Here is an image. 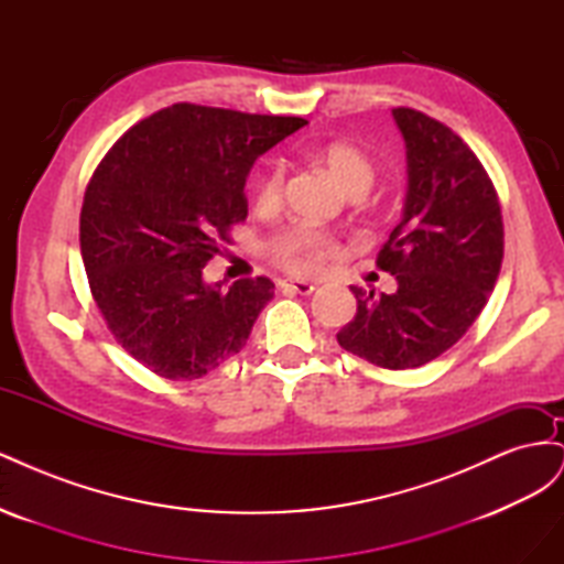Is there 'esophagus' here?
I'll return each mask as SVG.
<instances>
[{
    "label": "esophagus",
    "mask_w": 564,
    "mask_h": 564,
    "mask_svg": "<svg viewBox=\"0 0 564 564\" xmlns=\"http://www.w3.org/2000/svg\"><path fill=\"white\" fill-rule=\"evenodd\" d=\"M282 292L289 294H301V296H311L315 292V284L311 282H301V280H284L282 282Z\"/></svg>",
    "instance_id": "esophagus-1"
}]
</instances>
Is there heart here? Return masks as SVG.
Segmentation results:
<instances>
[{
	"label": "heart",
	"instance_id": "1",
	"mask_svg": "<svg viewBox=\"0 0 564 564\" xmlns=\"http://www.w3.org/2000/svg\"><path fill=\"white\" fill-rule=\"evenodd\" d=\"M319 162L327 166V172L346 187V193L352 197L365 195L377 172H373V162L369 160L367 152H362L352 143L336 141L324 145L319 150ZM282 169L278 164H272L268 172L256 181L253 187V199L261 209H275L280 204L282 195ZM272 256L275 261H280L286 270L296 272V275H308V272L317 270L324 256L332 251V240L327 235H322L313 228L296 226L275 237L270 245Z\"/></svg>",
	"mask_w": 564,
	"mask_h": 564
}]
</instances>
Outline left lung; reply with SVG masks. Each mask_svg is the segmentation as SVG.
<instances>
[{"label":"left lung","instance_id":"left-lung-1","mask_svg":"<svg viewBox=\"0 0 564 564\" xmlns=\"http://www.w3.org/2000/svg\"><path fill=\"white\" fill-rule=\"evenodd\" d=\"M406 148L402 218L377 265L395 294L350 286L357 313L338 346L383 369H414L449 350L487 305L503 261L497 191L475 152L437 119L395 108Z\"/></svg>","mask_w":564,"mask_h":564}]
</instances>
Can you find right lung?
<instances>
[{
  "instance_id": "1",
  "label": "right lung",
  "mask_w": 564,
  "mask_h": 564,
  "mask_svg": "<svg viewBox=\"0 0 564 564\" xmlns=\"http://www.w3.org/2000/svg\"><path fill=\"white\" fill-rule=\"evenodd\" d=\"M305 124L176 104L108 150L84 193L79 245L98 311L133 360L193 381L245 348L275 284L237 280L226 292L202 268L247 218L253 162Z\"/></svg>"
}]
</instances>
